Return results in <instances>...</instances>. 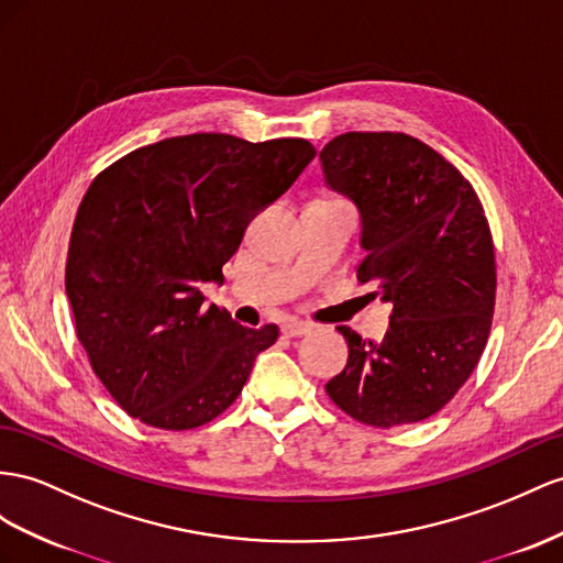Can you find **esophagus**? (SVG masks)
<instances>
[{"instance_id":"34e87169","label":"esophagus","mask_w":563,"mask_h":563,"mask_svg":"<svg viewBox=\"0 0 563 563\" xmlns=\"http://www.w3.org/2000/svg\"><path fill=\"white\" fill-rule=\"evenodd\" d=\"M309 330H311V325H309V323H305V321H297V319H290V321H285V323H283V333H285L287 338L307 335Z\"/></svg>"}]
</instances>
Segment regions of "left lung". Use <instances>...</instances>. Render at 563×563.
Listing matches in <instances>:
<instances>
[{"mask_svg":"<svg viewBox=\"0 0 563 563\" xmlns=\"http://www.w3.org/2000/svg\"><path fill=\"white\" fill-rule=\"evenodd\" d=\"M323 180L362 216V285L393 305L380 342L340 325L347 366L325 393L376 428L419 423L468 380L495 311V247L471 183L405 133H344L321 150Z\"/></svg>","mask_w":563,"mask_h":563,"instance_id":"8db88e82","label":"left lung"}]
</instances>
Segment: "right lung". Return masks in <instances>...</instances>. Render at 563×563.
I'll use <instances>...</instances> for the list:
<instances>
[{"mask_svg":"<svg viewBox=\"0 0 563 563\" xmlns=\"http://www.w3.org/2000/svg\"><path fill=\"white\" fill-rule=\"evenodd\" d=\"M313 156L299 137L195 133L125 154L92 180L70 233L66 295L92 371L133 419L190 430L238 399L278 325H240L207 305L201 285L223 283L250 221Z\"/></svg>","mask_w":563,"mask_h":563,"instance_id":"obj_1","label":"right lung"}]
</instances>
